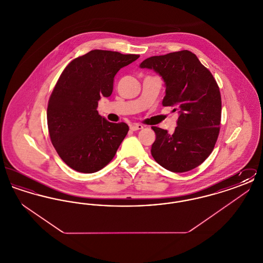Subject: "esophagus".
Returning a JSON list of instances; mask_svg holds the SVG:
<instances>
[{
	"label": "esophagus",
	"instance_id": "esophagus-1",
	"mask_svg": "<svg viewBox=\"0 0 263 263\" xmlns=\"http://www.w3.org/2000/svg\"><path fill=\"white\" fill-rule=\"evenodd\" d=\"M130 129H131L132 131H137V130L143 129V125L137 124V123H133V124H130Z\"/></svg>",
	"mask_w": 263,
	"mask_h": 263
}]
</instances>
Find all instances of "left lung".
<instances>
[{
  "label": "left lung",
  "instance_id": "left-lung-1",
  "mask_svg": "<svg viewBox=\"0 0 263 263\" xmlns=\"http://www.w3.org/2000/svg\"><path fill=\"white\" fill-rule=\"evenodd\" d=\"M140 67L162 76L165 85L163 105L175 107L173 111L179 114L173 134L152 127L156 133L153 158L173 173L197 167L212 153L220 132L222 100L216 80L188 50L153 56Z\"/></svg>",
  "mask_w": 263,
  "mask_h": 263
}]
</instances>
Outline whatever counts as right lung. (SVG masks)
Here are the masks:
<instances>
[{
	"label": "right lung",
	"mask_w": 263,
	"mask_h": 263,
	"mask_svg": "<svg viewBox=\"0 0 263 263\" xmlns=\"http://www.w3.org/2000/svg\"><path fill=\"white\" fill-rule=\"evenodd\" d=\"M139 57L97 49L64 69L48 101L47 124L52 145L71 168L92 174L114 158L129 127L107 121L97 108L100 97L111 96L116 73Z\"/></svg>",
	"instance_id": "add662e5"
}]
</instances>
